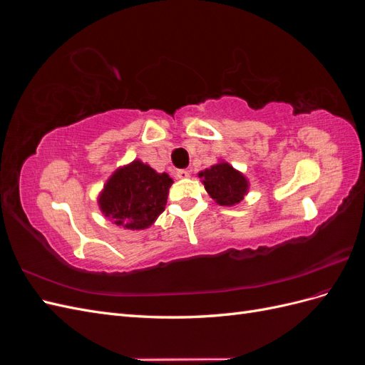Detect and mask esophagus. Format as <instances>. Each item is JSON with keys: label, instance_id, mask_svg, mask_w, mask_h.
Returning <instances> with one entry per match:
<instances>
[{"label": "esophagus", "instance_id": "1", "mask_svg": "<svg viewBox=\"0 0 365 365\" xmlns=\"http://www.w3.org/2000/svg\"><path fill=\"white\" fill-rule=\"evenodd\" d=\"M176 176H178V178H187V176H190V172L185 169H180V170H176Z\"/></svg>", "mask_w": 365, "mask_h": 365}]
</instances>
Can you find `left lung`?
I'll use <instances>...</instances> for the list:
<instances>
[{
    "label": "left lung",
    "mask_w": 365,
    "mask_h": 365,
    "mask_svg": "<svg viewBox=\"0 0 365 365\" xmlns=\"http://www.w3.org/2000/svg\"><path fill=\"white\" fill-rule=\"evenodd\" d=\"M200 178L207 193L219 205L233 207L244 200L250 190L247 176L224 160L200 172Z\"/></svg>",
    "instance_id": "8db88e82"
}]
</instances>
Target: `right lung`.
<instances>
[{"label":"right lung","mask_w":365,"mask_h":365,"mask_svg":"<svg viewBox=\"0 0 365 365\" xmlns=\"http://www.w3.org/2000/svg\"><path fill=\"white\" fill-rule=\"evenodd\" d=\"M172 184L165 172L158 173L149 164L134 160L109 176L97 202L117 227L145 230L164 212Z\"/></svg>","instance_id":"1"}]
</instances>
